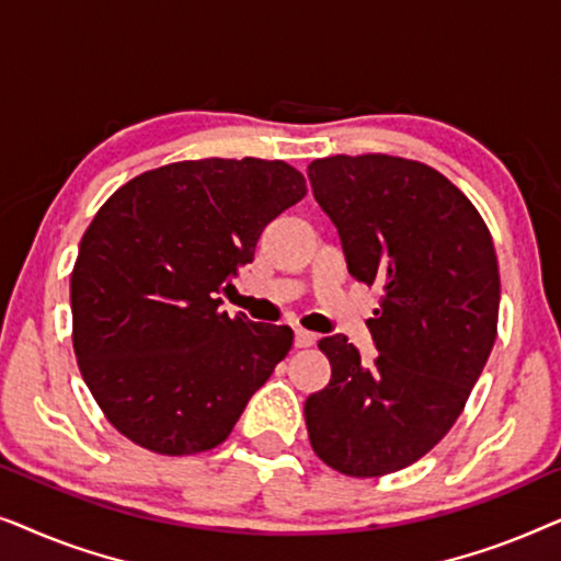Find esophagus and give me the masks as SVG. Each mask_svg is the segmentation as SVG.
<instances>
[{"label":"esophagus","instance_id":"esophagus-1","mask_svg":"<svg viewBox=\"0 0 561 561\" xmlns=\"http://www.w3.org/2000/svg\"><path fill=\"white\" fill-rule=\"evenodd\" d=\"M319 336L313 332H306V329H296V347H313Z\"/></svg>","mask_w":561,"mask_h":561}]
</instances>
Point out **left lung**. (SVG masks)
<instances>
[{
    "label": "left lung",
    "instance_id": "8db88e82",
    "mask_svg": "<svg viewBox=\"0 0 561 561\" xmlns=\"http://www.w3.org/2000/svg\"><path fill=\"white\" fill-rule=\"evenodd\" d=\"M309 179L352 278L382 296L367 319L373 363L344 334L319 340L332 378L306 398V428L332 470L382 478L444 439L488 363L501 309L495 244L470 198L419 160L329 156Z\"/></svg>",
    "mask_w": 561,
    "mask_h": 561
}]
</instances>
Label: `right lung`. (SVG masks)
<instances>
[{
  "instance_id": "1",
  "label": "right lung",
  "mask_w": 561,
  "mask_h": 561,
  "mask_svg": "<svg viewBox=\"0 0 561 561\" xmlns=\"http://www.w3.org/2000/svg\"><path fill=\"white\" fill-rule=\"evenodd\" d=\"M304 196V173L283 160H181L135 175L91 219L71 273L73 352L137 447H219L288 355L294 329L229 317L217 294Z\"/></svg>"
}]
</instances>
